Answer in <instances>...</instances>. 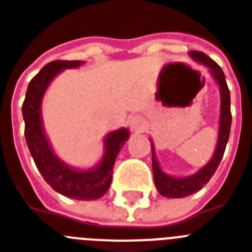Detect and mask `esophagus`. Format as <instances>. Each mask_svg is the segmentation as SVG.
<instances>
[{
	"label": "esophagus",
	"mask_w": 252,
	"mask_h": 252,
	"mask_svg": "<svg viewBox=\"0 0 252 252\" xmlns=\"http://www.w3.org/2000/svg\"><path fill=\"white\" fill-rule=\"evenodd\" d=\"M129 126L132 130H136V132H139L142 130L143 128V122L139 116H132L129 119Z\"/></svg>",
	"instance_id": "1"
}]
</instances>
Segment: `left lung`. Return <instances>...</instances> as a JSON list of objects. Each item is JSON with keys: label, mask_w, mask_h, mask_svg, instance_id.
Listing matches in <instances>:
<instances>
[{"label": "left lung", "mask_w": 252, "mask_h": 252, "mask_svg": "<svg viewBox=\"0 0 252 252\" xmlns=\"http://www.w3.org/2000/svg\"><path fill=\"white\" fill-rule=\"evenodd\" d=\"M194 60L200 61L206 66L210 67L211 74L214 75L215 80L220 86V97H221V107H220V126H219V137H218V145L215 154L210 160L208 165L200 170L196 174L186 178H173L169 175L164 174L162 170L158 166V161L154 154V147L152 149V172H154V181H155L156 188L162 194L164 197L181 198L186 197L188 194H192L194 192L200 191L204 187L210 178L214 175L215 170L220 164L223 158L225 146H227L228 138L230 133V124H232V114H230V94L228 90L227 80L224 75L221 67L215 63L213 59H210L206 54L201 51H191L189 52Z\"/></svg>", "instance_id": "8db88e82"}]
</instances>
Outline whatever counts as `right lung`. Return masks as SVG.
<instances>
[{
  "label": "right lung",
  "instance_id": "obj_1",
  "mask_svg": "<svg viewBox=\"0 0 252 252\" xmlns=\"http://www.w3.org/2000/svg\"><path fill=\"white\" fill-rule=\"evenodd\" d=\"M78 60H55L42 67L29 82L22 111L25 123V141L39 173L51 187L59 193L75 200H97L106 193L111 185L113 168L116 156L123 145L129 138V132L119 129L110 133L105 139V156L97 168L78 172L61 162L52 150L43 133L41 122V101L44 91L56 74L63 69L77 67Z\"/></svg>",
  "mask_w": 252,
  "mask_h": 252
}]
</instances>
